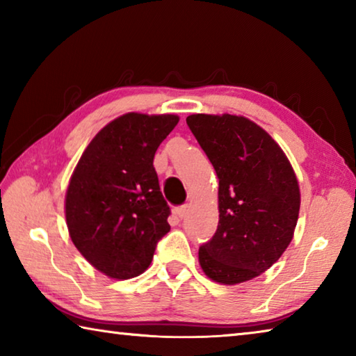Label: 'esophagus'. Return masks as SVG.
I'll use <instances>...</instances> for the list:
<instances>
[{
  "label": "esophagus",
  "mask_w": 356,
  "mask_h": 356,
  "mask_svg": "<svg viewBox=\"0 0 356 356\" xmlns=\"http://www.w3.org/2000/svg\"><path fill=\"white\" fill-rule=\"evenodd\" d=\"M188 212H190L188 204H185V206H180V207L176 209V213H177L179 218H185V216L188 215Z\"/></svg>",
  "instance_id": "34e87169"
}]
</instances>
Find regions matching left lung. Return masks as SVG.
<instances>
[{
	"label": "left lung",
	"mask_w": 356,
	"mask_h": 356,
	"mask_svg": "<svg viewBox=\"0 0 356 356\" xmlns=\"http://www.w3.org/2000/svg\"><path fill=\"white\" fill-rule=\"evenodd\" d=\"M191 134L220 180V220L200 248L202 272L220 284L256 278L291 243L300 212L298 180L286 154L252 120L191 114Z\"/></svg>",
	"instance_id": "8db88e82"
}]
</instances>
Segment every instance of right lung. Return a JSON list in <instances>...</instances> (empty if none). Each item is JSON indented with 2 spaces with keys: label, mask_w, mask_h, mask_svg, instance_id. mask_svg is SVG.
I'll return each instance as SVG.
<instances>
[{
  "label": "right lung",
  "mask_w": 356,
  "mask_h": 356,
  "mask_svg": "<svg viewBox=\"0 0 356 356\" xmlns=\"http://www.w3.org/2000/svg\"><path fill=\"white\" fill-rule=\"evenodd\" d=\"M179 122L176 114L127 113L84 150L65 193V221L76 250L114 280L141 275L170 232L154 155Z\"/></svg>",
  "instance_id": "right-lung-1"
}]
</instances>
